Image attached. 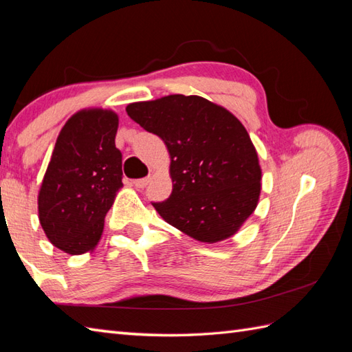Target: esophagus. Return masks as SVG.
I'll return each mask as SVG.
<instances>
[{
  "label": "esophagus",
  "mask_w": 352,
  "mask_h": 352,
  "mask_svg": "<svg viewBox=\"0 0 352 352\" xmlns=\"http://www.w3.org/2000/svg\"><path fill=\"white\" fill-rule=\"evenodd\" d=\"M149 182H151V177L139 178V180H134V182H133V184L136 186V189H144V188H146Z\"/></svg>",
  "instance_id": "34e87169"
}]
</instances>
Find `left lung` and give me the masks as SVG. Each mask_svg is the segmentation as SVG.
Segmentation results:
<instances>
[{
	"mask_svg": "<svg viewBox=\"0 0 352 352\" xmlns=\"http://www.w3.org/2000/svg\"><path fill=\"white\" fill-rule=\"evenodd\" d=\"M126 113L162 138L170 157L172 193L154 208L169 226L204 243L234 236L261 192L257 149L226 107L198 95L131 102Z\"/></svg>",
	"mask_w": 352,
	"mask_h": 352,
	"instance_id": "1",
	"label": "left lung"
}]
</instances>
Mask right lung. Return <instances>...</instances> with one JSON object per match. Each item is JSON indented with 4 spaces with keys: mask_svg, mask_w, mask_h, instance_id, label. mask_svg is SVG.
Returning <instances> with one entry per match:
<instances>
[{
    "mask_svg": "<svg viewBox=\"0 0 352 352\" xmlns=\"http://www.w3.org/2000/svg\"><path fill=\"white\" fill-rule=\"evenodd\" d=\"M116 111L89 107L60 130L37 193L39 222L48 241L71 256L92 252L104 218L122 188V154L115 145Z\"/></svg>",
    "mask_w": 352,
    "mask_h": 352,
    "instance_id": "1",
    "label": "right lung"
}]
</instances>
